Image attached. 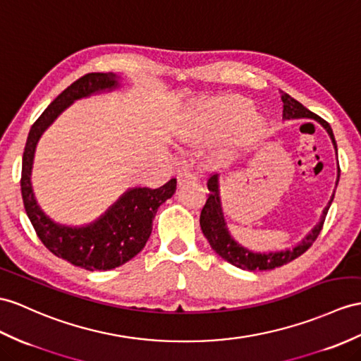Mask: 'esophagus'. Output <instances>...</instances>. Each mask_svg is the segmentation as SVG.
Instances as JSON below:
<instances>
[{"label": "esophagus", "mask_w": 361, "mask_h": 361, "mask_svg": "<svg viewBox=\"0 0 361 361\" xmlns=\"http://www.w3.org/2000/svg\"><path fill=\"white\" fill-rule=\"evenodd\" d=\"M196 180V176L195 173H192L191 170H182L178 176V183L179 185H185V183H190V182H195Z\"/></svg>", "instance_id": "1"}]
</instances>
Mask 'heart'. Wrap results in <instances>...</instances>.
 Returning <instances> with one entry per match:
<instances>
[{
    "mask_svg": "<svg viewBox=\"0 0 361 361\" xmlns=\"http://www.w3.org/2000/svg\"><path fill=\"white\" fill-rule=\"evenodd\" d=\"M251 109V101L240 94L202 101L180 122L178 135L183 142L200 145L231 133V150L226 157L233 159L237 150L256 144L263 133L265 122Z\"/></svg>",
    "mask_w": 361,
    "mask_h": 361,
    "instance_id": "heart-1",
    "label": "heart"
}]
</instances>
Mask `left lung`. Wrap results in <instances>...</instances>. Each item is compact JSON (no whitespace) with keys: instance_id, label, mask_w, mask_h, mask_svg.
I'll return each mask as SVG.
<instances>
[{"instance_id":"obj_1","label":"left lung","mask_w":361,"mask_h":361,"mask_svg":"<svg viewBox=\"0 0 361 361\" xmlns=\"http://www.w3.org/2000/svg\"><path fill=\"white\" fill-rule=\"evenodd\" d=\"M280 93H282L280 98H282V102H283V119L289 121V119L306 118V119L317 121L319 124L328 131V135L332 140V145L336 148V153H337L336 137H334L332 128L328 122L322 119L320 116H317L315 113L307 110L306 107H303L300 102L291 98L288 93L285 92H280ZM338 179H340V169H338L336 187L338 185ZM207 187L209 190V195L207 199V204L204 208H202V213H200L202 233H204V235L207 237L211 245V248H213L219 256L225 259L226 262H230L231 265L240 269H248V271L274 269V268L286 265L289 262H293L298 256H302V254L311 247V245L315 242V239H317V235L320 234L324 217H326L328 209L334 200V195H336V191H334L328 205L323 209L319 224L315 225L312 230L295 245L294 248H286L283 251H276V252H256L242 247L239 242H235L233 239V235L230 234V230H228L224 209H222L221 188H219V174L211 176L207 182Z\"/></svg>"}]
</instances>
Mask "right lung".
<instances>
[{
	"mask_svg": "<svg viewBox=\"0 0 361 361\" xmlns=\"http://www.w3.org/2000/svg\"><path fill=\"white\" fill-rule=\"evenodd\" d=\"M121 85L114 73H89L61 93L32 126L23 154L21 195L25 213L46 248L56 257L89 271H107L124 265L142 251L153 230V219L166 199L176 191V179L152 188H128L94 222L68 226L44 213L32 188V166L38 140L54 121L76 99L111 92Z\"/></svg>",
	"mask_w": 361,
	"mask_h": 361,
	"instance_id": "add662e5",
	"label": "right lung"
}]
</instances>
